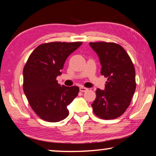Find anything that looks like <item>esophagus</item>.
Instances as JSON below:
<instances>
[{
	"mask_svg": "<svg viewBox=\"0 0 156 156\" xmlns=\"http://www.w3.org/2000/svg\"><path fill=\"white\" fill-rule=\"evenodd\" d=\"M87 90H88V89L86 88V87H80V92H87Z\"/></svg>",
	"mask_w": 156,
	"mask_h": 156,
	"instance_id": "1",
	"label": "esophagus"
}]
</instances>
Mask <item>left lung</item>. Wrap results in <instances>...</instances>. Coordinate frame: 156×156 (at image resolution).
<instances>
[{"label":"left lung","mask_w":156,"mask_h":156,"mask_svg":"<svg viewBox=\"0 0 156 156\" xmlns=\"http://www.w3.org/2000/svg\"><path fill=\"white\" fill-rule=\"evenodd\" d=\"M102 66L100 73L108 77L105 90L98 89L92 104L99 118L112 120L120 117L130 104L134 94L135 71L130 56L119 44L108 42L90 43Z\"/></svg>","instance_id":"1"}]
</instances>
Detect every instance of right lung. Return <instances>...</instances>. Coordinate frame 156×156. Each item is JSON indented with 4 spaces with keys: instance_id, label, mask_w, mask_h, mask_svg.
Listing matches in <instances>:
<instances>
[{
    "instance_id": "add662e5",
    "label": "right lung",
    "mask_w": 156,
    "mask_h": 156,
    "mask_svg": "<svg viewBox=\"0 0 156 156\" xmlns=\"http://www.w3.org/2000/svg\"><path fill=\"white\" fill-rule=\"evenodd\" d=\"M82 42H51L36 47L23 68V92L31 108L42 120L55 122L69 115L67 106L78 95V87L58 84L66 58Z\"/></svg>"
}]
</instances>
